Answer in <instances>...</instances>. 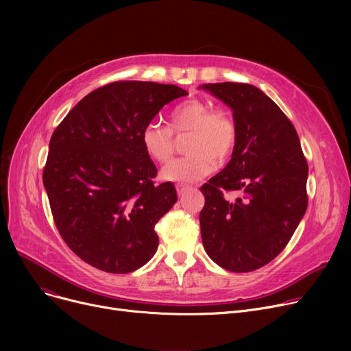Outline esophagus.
Returning a JSON list of instances; mask_svg holds the SVG:
<instances>
[{
    "label": "esophagus",
    "instance_id": "1",
    "mask_svg": "<svg viewBox=\"0 0 351 351\" xmlns=\"http://www.w3.org/2000/svg\"><path fill=\"white\" fill-rule=\"evenodd\" d=\"M189 189H192V188L188 186V185H179V183L176 185V191H178V195H179V196H183Z\"/></svg>",
    "mask_w": 351,
    "mask_h": 351
}]
</instances>
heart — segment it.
<instances>
[{
  "instance_id": "b5f03b06",
  "label": "heart",
  "mask_w": 351,
  "mask_h": 351,
  "mask_svg": "<svg viewBox=\"0 0 351 351\" xmlns=\"http://www.w3.org/2000/svg\"><path fill=\"white\" fill-rule=\"evenodd\" d=\"M189 134L185 151L162 169V178L189 183L208 176L216 165H225L233 155L239 131L229 110L212 108L202 99H188L176 105L169 114V128L158 122L145 125L141 142L147 156L159 163L168 162L175 152V136Z\"/></svg>"
}]
</instances>
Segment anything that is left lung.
I'll return each mask as SVG.
<instances>
[{
    "label": "left lung",
    "mask_w": 351,
    "mask_h": 351,
    "mask_svg": "<svg viewBox=\"0 0 351 351\" xmlns=\"http://www.w3.org/2000/svg\"><path fill=\"white\" fill-rule=\"evenodd\" d=\"M229 105L237 145L226 168L200 188V232L210 259L246 273L270 263L289 243L307 209L308 166L283 110L249 84L202 85ZM234 191L236 201L226 197Z\"/></svg>",
    "instance_id": "1"
}]
</instances>
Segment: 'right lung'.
Instances as JSON below:
<instances>
[{
    "label": "right lung",
    "mask_w": 351,
    "mask_h": 351,
    "mask_svg": "<svg viewBox=\"0 0 351 351\" xmlns=\"http://www.w3.org/2000/svg\"><path fill=\"white\" fill-rule=\"evenodd\" d=\"M185 89L118 81L92 90L55 129L43 180L55 226L66 246L106 273H131L152 259L158 220L178 200L141 132Z\"/></svg>",
    "instance_id": "obj_1"
}]
</instances>
